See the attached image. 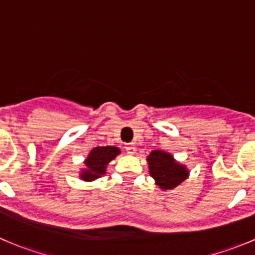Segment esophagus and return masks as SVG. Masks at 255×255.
<instances>
[{
    "label": "esophagus",
    "mask_w": 255,
    "mask_h": 255,
    "mask_svg": "<svg viewBox=\"0 0 255 255\" xmlns=\"http://www.w3.org/2000/svg\"><path fill=\"white\" fill-rule=\"evenodd\" d=\"M125 148H126V151H127L128 154H130V155H133V154L135 153V146L133 145V144H127Z\"/></svg>",
    "instance_id": "34e87169"
}]
</instances>
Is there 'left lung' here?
Here are the masks:
<instances>
[{
  "label": "left lung",
  "instance_id": "left-lung-1",
  "mask_svg": "<svg viewBox=\"0 0 255 255\" xmlns=\"http://www.w3.org/2000/svg\"><path fill=\"white\" fill-rule=\"evenodd\" d=\"M149 174L161 190H173L189 176V169L174 159L170 153L153 150L146 158Z\"/></svg>",
  "mask_w": 255,
  "mask_h": 255
}]
</instances>
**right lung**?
Returning <instances> with one entry per match:
<instances>
[{"label": "right lung", "instance_id": "1", "mask_svg": "<svg viewBox=\"0 0 255 255\" xmlns=\"http://www.w3.org/2000/svg\"><path fill=\"white\" fill-rule=\"evenodd\" d=\"M121 154V149L117 146L106 145L96 146L89 153L85 159V168L81 169L80 179L84 181H94L106 174V168L110 161Z\"/></svg>", "mask_w": 255, "mask_h": 255}]
</instances>
